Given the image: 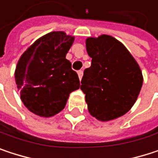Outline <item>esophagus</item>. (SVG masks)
I'll return each mask as SVG.
<instances>
[{
    "label": "esophagus",
    "mask_w": 158,
    "mask_h": 158,
    "mask_svg": "<svg viewBox=\"0 0 158 158\" xmlns=\"http://www.w3.org/2000/svg\"><path fill=\"white\" fill-rule=\"evenodd\" d=\"M78 75H79V79H82V76H83V71H82V70H79V71H78Z\"/></svg>",
    "instance_id": "esophagus-1"
}]
</instances>
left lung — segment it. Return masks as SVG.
Instances as JSON below:
<instances>
[{"label": "left lung", "instance_id": "obj_1", "mask_svg": "<svg viewBox=\"0 0 158 158\" xmlns=\"http://www.w3.org/2000/svg\"><path fill=\"white\" fill-rule=\"evenodd\" d=\"M91 66L84 70L80 89L89 113L107 122L123 116L137 100L143 85L139 65L120 41L102 35L89 37Z\"/></svg>", "mask_w": 158, "mask_h": 158}]
</instances>
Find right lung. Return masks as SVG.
<instances>
[{
  "mask_svg": "<svg viewBox=\"0 0 158 158\" xmlns=\"http://www.w3.org/2000/svg\"><path fill=\"white\" fill-rule=\"evenodd\" d=\"M74 36L51 32L37 39L21 56L15 78L21 100L33 113L51 117L66 106L69 94L80 86L66 55Z\"/></svg>",
  "mask_w": 158,
  "mask_h": 158,
  "instance_id": "1",
  "label": "right lung"
}]
</instances>
